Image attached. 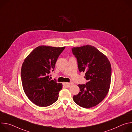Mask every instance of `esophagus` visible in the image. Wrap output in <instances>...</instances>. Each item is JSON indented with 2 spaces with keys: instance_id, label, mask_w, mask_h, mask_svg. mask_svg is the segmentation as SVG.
Instances as JSON below:
<instances>
[{
  "instance_id": "esophagus-1",
  "label": "esophagus",
  "mask_w": 132,
  "mask_h": 132,
  "mask_svg": "<svg viewBox=\"0 0 132 132\" xmlns=\"http://www.w3.org/2000/svg\"><path fill=\"white\" fill-rule=\"evenodd\" d=\"M73 85V83L72 82H65L64 83V85L65 86H66L67 87H69L70 86H71V85Z\"/></svg>"
}]
</instances>
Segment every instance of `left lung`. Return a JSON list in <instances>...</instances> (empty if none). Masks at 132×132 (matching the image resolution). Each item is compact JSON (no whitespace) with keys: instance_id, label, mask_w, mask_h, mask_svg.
<instances>
[{"instance_id":"obj_1","label":"left lung","mask_w":132,"mask_h":132,"mask_svg":"<svg viewBox=\"0 0 132 132\" xmlns=\"http://www.w3.org/2000/svg\"><path fill=\"white\" fill-rule=\"evenodd\" d=\"M80 72H85L86 84L78 85L80 92L73 97L81 107L90 108L100 103L108 94L111 83V66L106 56L91 45L72 47Z\"/></svg>"}]
</instances>
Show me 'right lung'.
<instances>
[{
    "mask_svg": "<svg viewBox=\"0 0 132 132\" xmlns=\"http://www.w3.org/2000/svg\"><path fill=\"white\" fill-rule=\"evenodd\" d=\"M65 47L39 46L34 48L24 60L21 67L23 90L29 99L40 106H49L57 100L63 85L51 80L60 55Z\"/></svg>",
    "mask_w": 132,
    "mask_h": 132,
    "instance_id": "1",
    "label": "right lung"
}]
</instances>
